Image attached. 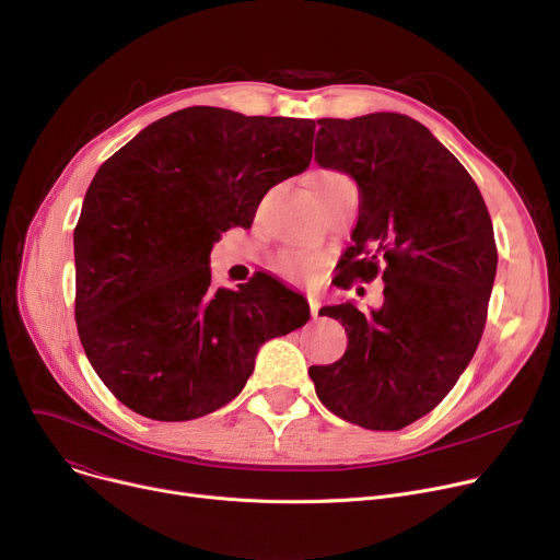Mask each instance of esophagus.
Returning <instances> with one entry per match:
<instances>
[{
    "label": "esophagus",
    "instance_id": "1",
    "mask_svg": "<svg viewBox=\"0 0 560 560\" xmlns=\"http://www.w3.org/2000/svg\"><path fill=\"white\" fill-rule=\"evenodd\" d=\"M306 300H308V308H311V315H313V317H317V311H319V300H317L315 295H308Z\"/></svg>",
    "mask_w": 560,
    "mask_h": 560
}]
</instances>
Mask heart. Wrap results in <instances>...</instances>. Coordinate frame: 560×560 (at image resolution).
I'll use <instances>...</instances> for the list:
<instances>
[{
	"instance_id": "heart-1",
	"label": "heart",
	"mask_w": 560,
	"mask_h": 560,
	"mask_svg": "<svg viewBox=\"0 0 560 560\" xmlns=\"http://www.w3.org/2000/svg\"><path fill=\"white\" fill-rule=\"evenodd\" d=\"M351 182L349 176L338 172V170H317L313 174V190L315 195L322 199H327L331 195H336L342 188H349ZM319 252L308 247V245H290V247H281L279 252H275L270 265L272 270L290 281H302L315 275V270L319 268Z\"/></svg>"
}]
</instances>
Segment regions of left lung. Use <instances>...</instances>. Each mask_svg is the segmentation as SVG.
I'll return each instance as SVG.
<instances>
[{
	"mask_svg": "<svg viewBox=\"0 0 560 560\" xmlns=\"http://www.w3.org/2000/svg\"><path fill=\"white\" fill-rule=\"evenodd\" d=\"M315 161L359 184V222L338 283L384 281V306H325L347 351L308 370L338 418L397 431L447 397L483 336L497 272L486 201L460 161L418 120L370 113L317 120Z\"/></svg>",
	"mask_w": 560,
	"mask_h": 560,
	"instance_id": "obj_1",
	"label": "left lung"
}]
</instances>
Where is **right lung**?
<instances>
[{
    "instance_id": "add662e5",
    "label": "right lung",
    "mask_w": 560,
    "mask_h": 560,
    "mask_svg": "<svg viewBox=\"0 0 560 560\" xmlns=\"http://www.w3.org/2000/svg\"><path fill=\"white\" fill-rule=\"evenodd\" d=\"M313 136V120L190 106L97 170L74 226V317L88 361L133 413H213L245 388L265 340L308 322L306 300L262 272L213 288L209 254L308 167Z\"/></svg>"
}]
</instances>
